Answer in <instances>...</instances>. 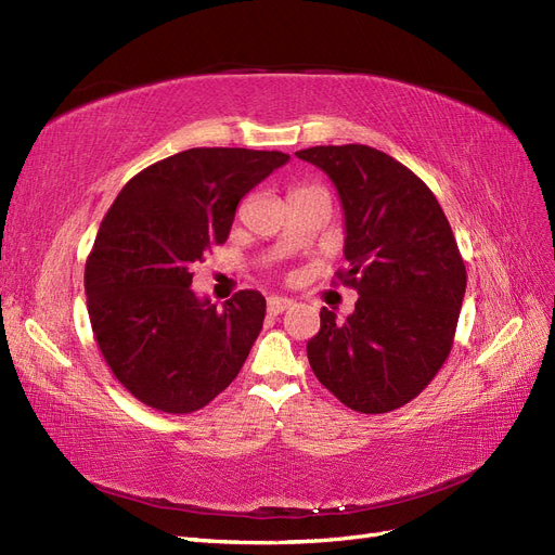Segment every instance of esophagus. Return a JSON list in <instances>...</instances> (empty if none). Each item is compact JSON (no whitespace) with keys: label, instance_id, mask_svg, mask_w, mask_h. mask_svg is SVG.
Masks as SVG:
<instances>
[{"label":"esophagus","instance_id":"obj_1","mask_svg":"<svg viewBox=\"0 0 555 555\" xmlns=\"http://www.w3.org/2000/svg\"><path fill=\"white\" fill-rule=\"evenodd\" d=\"M294 305V300L292 298H282V296H271L269 298V314H273V317H278V314H282L284 310H289Z\"/></svg>","mask_w":555,"mask_h":555}]
</instances>
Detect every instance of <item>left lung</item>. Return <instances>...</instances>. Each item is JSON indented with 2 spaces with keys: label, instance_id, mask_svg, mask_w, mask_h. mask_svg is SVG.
Masks as SVG:
<instances>
[{
  "label": "left lung",
  "instance_id": "1",
  "mask_svg": "<svg viewBox=\"0 0 555 555\" xmlns=\"http://www.w3.org/2000/svg\"><path fill=\"white\" fill-rule=\"evenodd\" d=\"M335 183L347 238L337 282L358 292L339 323L321 310L310 367L344 406L388 413L423 392L450 356L466 266L427 183L365 144L296 151Z\"/></svg>",
  "mask_w": 555,
  "mask_h": 555
}]
</instances>
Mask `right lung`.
I'll list each match as a JSON object with an SVG mask.
<instances>
[{"label": "right lung", "mask_w": 555, "mask_h": 555, "mask_svg": "<svg viewBox=\"0 0 555 555\" xmlns=\"http://www.w3.org/2000/svg\"><path fill=\"white\" fill-rule=\"evenodd\" d=\"M289 156L197 146L132 177L105 214L85 266L89 321L119 384L142 404L185 415L238 376L266 298L243 289L222 310L193 271L232 229L238 202Z\"/></svg>", "instance_id": "add662e5"}]
</instances>
